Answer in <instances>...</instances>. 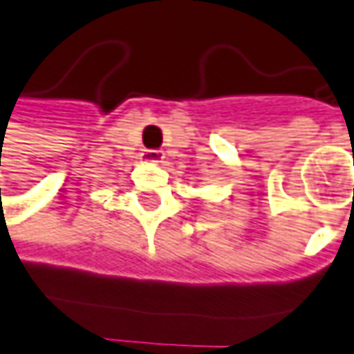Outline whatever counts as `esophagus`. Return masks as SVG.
Instances as JSON below:
<instances>
[{
    "instance_id": "esophagus-1",
    "label": "esophagus",
    "mask_w": 354,
    "mask_h": 354,
    "mask_svg": "<svg viewBox=\"0 0 354 354\" xmlns=\"http://www.w3.org/2000/svg\"><path fill=\"white\" fill-rule=\"evenodd\" d=\"M142 159L145 163H161L163 161V153L157 149H145L142 153Z\"/></svg>"
}]
</instances>
